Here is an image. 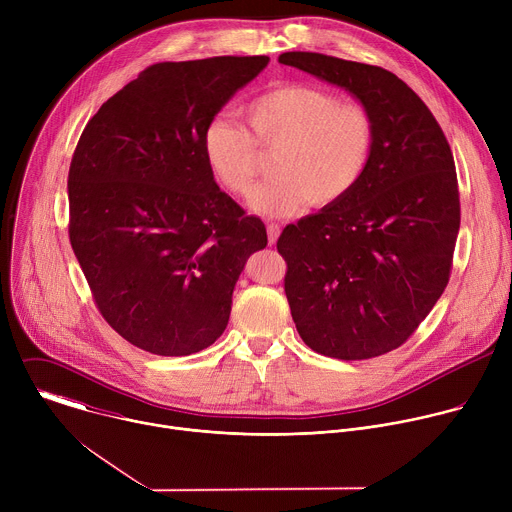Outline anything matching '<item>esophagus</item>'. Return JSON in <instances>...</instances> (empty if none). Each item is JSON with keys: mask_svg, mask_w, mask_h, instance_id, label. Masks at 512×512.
<instances>
[{"mask_svg": "<svg viewBox=\"0 0 512 512\" xmlns=\"http://www.w3.org/2000/svg\"><path fill=\"white\" fill-rule=\"evenodd\" d=\"M277 237H279V225L269 223V225H267V239H269V245H275V243H277Z\"/></svg>", "mask_w": 512, "mask_h": 512, "instance_id": "34e87169", "label": "esophagus"}]
</instances>
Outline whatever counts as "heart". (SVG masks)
Here are the masks:
<instances>
[{
  "instance_id": "obj_1",
  "label": "heart",
  "mask_w": 512,
  "mask_h": 512,
  "mask_svg": "<svg viewBox=\"0 0 512 512\" xmlns=\"http://www.w3.org/2000/svg\"><path fill=\"white\" fill-rule=\"evenodd\" d=\"M245 129L216 117L202 131V156L225 190L249 196L271 154L275 176L253 196V208L287 216L308 202L330 206L346 198L369 168L375 121L358 103L310 85L275 87L241 109Z\"/></svg>"
}]
</instances>
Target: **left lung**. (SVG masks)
<instances>
[{"label":"left lung","mask_w":512,"mask_h":512,"mask_svg":"<svg viewBox=\"0 0 512 512\" xmlns=\"http://www.w3.org/2000/svg\"><path fill=\"white\" fill-rule=\"evenodd\" d=\"M281 64L348 91L375 121V148L356 188L287 225L277 251L302 340L340 360L399 348L450 281L460 192L450 143L427 105L393 72L318 52Z\"/></svg>","instance_id":"1"}]
</instances>
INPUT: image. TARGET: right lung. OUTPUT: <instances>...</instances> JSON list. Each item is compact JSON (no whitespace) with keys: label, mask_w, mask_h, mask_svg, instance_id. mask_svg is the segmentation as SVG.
Instances as JSON below:
<instances>
[{"label":"right lung","mask_w":512,"mask_h":512,"mask_svg":"<svg viewBox=\"0 0 512 512\" xmlns=\"http://www.w3.org/2000/svg\"><path fill=\"white\" fill-rule=\"evenodd\" d=\"M269 56L158 62L87 123L68 170V235L109 326L160 356L208 348L229 324L261 218L216 186L202 131Z\"/></svg>","instance_id":"add662e5"}]
</instances>
